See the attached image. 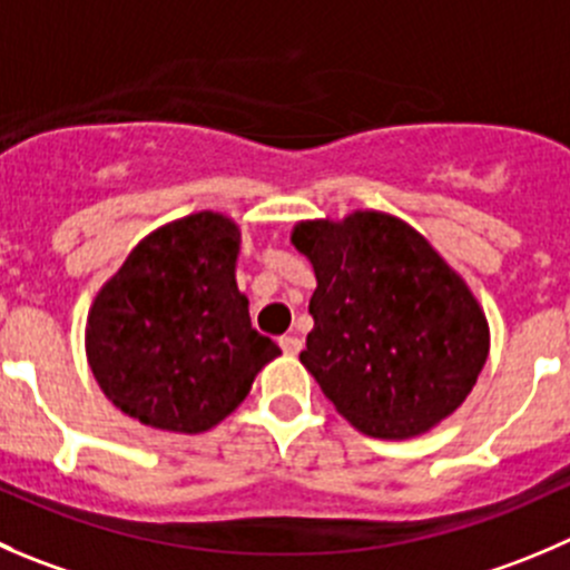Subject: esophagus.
Returning a JSON list of instances; mask_svg holds the SVG:
<instances>
[{
    "mask_svg": "<svg viewBox=\"0 0 570 570\" xmlns=\"http://www.w3.org/2000/svg\"><path fill=\"white\" fill-rule=\"evenodd\" d=\"M278 345H281V351L286 353V356H297V353H301V347H303V342H301V336L286 334V336H281Z\"/></svg>",
    "mask_w": 570,
    "mask_h": 570,
    "instance_id": "1",
    "label": "esophagus"
}]
</instances>
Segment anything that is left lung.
Returning <instances> with one entry per match:
<instances>
[{
  "instance_id": "obj_1",
  "label": "left lung",
  "mask_w": 570,
  "mask_h": 570,
  "mask_svg": "<svg viewBox=\"0 0 570 570\" xmlns=\"http://www.w3.org/2000/svg\"><path fill=\"white\" fill-rule=\"evenodd\" d=\"M292 242L317 275L301 362L325 397L381 440L414 438L449 417L490 351L465 281L390 214L301 223Z\"/></svg>"
}]
</instances>
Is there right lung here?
Instances as JSON below:
<instances>
[{"mask_svg":"<svg viewBox=\"0 0 570 570\" xmlns=\"http://www.w3.org/2000/svg\"><path fill=\"white\" fill-rule=\"evenodd\" d=\"M239 228L191 214L138 242L88 314L91 373L138 423L197 434L228 417L281 353L236 286Z\"/></svg>","mask_w":570,"mask_h":570,"instance_id":"obj_1","label":"right lung"}]
</instances>
